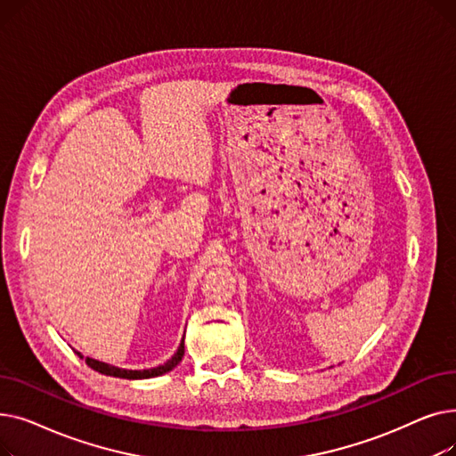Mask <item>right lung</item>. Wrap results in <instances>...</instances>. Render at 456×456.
<instances>
[{"mask_svg":"<svg viewBox=\"0 0 456 456\" xmlns=\"http://www.w3.org/2000/svg\"><path fill=\"white\" fill-rule=\"evenodd\" d=\"M76 353H77L81 358H85L79 351H76ZM183 354H184V337H183V340H181L177 351L174 353V356L170 358V361H166L164 364H160V366H157V368H150V370H124V368H116V366L107 364V362H100V361H95V358H90V356L85 358V362H86L92 370L100 371V373H103V375L119 377V379H133V380H134V379H151V377H159V375H164V373H167V371H172V370L181 362Z\"/></svg>","mask_w":456,"mask_h":456,"instance_id":"add662e5","label":"right lung"}]
</instances>
